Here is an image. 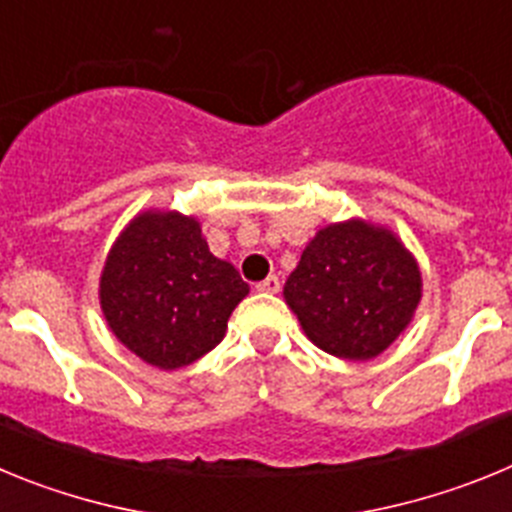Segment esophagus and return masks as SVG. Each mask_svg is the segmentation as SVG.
<instances>
[{
  "label": "esophagus",
  "mask_w": 512,
  "mask_h": 512,
  "mask_svg": "<svg viewBox=\"0 0 512 512\" xmlns=\"http://www.w3.org/2000/svg\"><path fill=\"white\" fill-rule=\"evenodd\" d=\"M279 287H282V282H279V277H274V274H271V277H266L264 282L256 284V289H259V292H264V295H277Z\"/></svg>",
  "instance_id": "obj_1"
}]
</instances>
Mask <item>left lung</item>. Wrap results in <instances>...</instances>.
Instances as JSON below:
<instances>
[{
    "label": "left lung",
    "mask_w": 512,
    "mask_h": 512,
    "mask_svg": "<svg viewBox=\"0 0 512 512\" xmlns=\"http://www.w3.org/2000/svg\"><path fill=\"white\" fill-rule=\"evenodd\" d=\"M423 297L413 253L395 230L351 217L315 233L284 282V302L325 354L369 361L405 333Z\"/></svg>",
    "instance_id": "8db88e82"
}]
</instances>
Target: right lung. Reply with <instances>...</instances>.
Masks as SVG:
<instances>
[{"label":"right lung","mask_w":512,"mask_h":512,"mask_svg":"<svg viewBox=\"0 0 512 512\" xmlns=\"http://www.w3.org/2000/svg\"><path fill=\"white\" fill-rule=\"evenodd\" d=\"M246 295L235 266L210 253L197 217L156 207L122 228L99 277L107 328L164 372L194 364L223 341Z\"/></svg>","instance_id":"right-lung-1"}]
</instances>
